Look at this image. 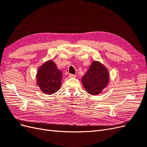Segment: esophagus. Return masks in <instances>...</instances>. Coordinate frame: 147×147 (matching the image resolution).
<instances>
[{"label":"esophagus","instance_id":"1","mask_svg":"<svg viewBox=\"0 0 147 147\" xmlns=\"http://www.w3.org/2000/svg\"><path fill=\"white\" fill-rule=\"evenodd\" d=\"M69 78H75V77H76V75H74V74H69Z\"/></svg>","mask_w":147,"mask_h":147}]
</instances>
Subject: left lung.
Returning a JSON list of instances; mask_svg holds the SVG:
<instances>
[{
  "label": "left lung",
  "mask_w": 147,
  "mask_h": 147,
  "mask_svg": "<svg viewBox=\"0 0 147 147\" xmlns=\"http://www.w3.org/2000/svg\"><path fill=\"white\" fill-rule=\"evenodd\" d=\"M110 75L107 68L100 62L94 61L82 78L86 92L92 96L98 95L108 86Z\"/></svg>",
  "instance_id": "obj_1"
}]
</instances>
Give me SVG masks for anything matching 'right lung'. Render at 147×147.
Masks as SVG:
<instances>
[{"instance_id":"add662e5","label":"right lung","mask_w":147,"mask_h":147,"mask_svg":"<svg viewBox=\"0 0 147 147\" xmlns=\"http://www.w3.org/2000/svg\"><path fill=\"white\" fill-rule=\"evenodd\" d=\"M62 71L50 59L38 68L36 75V84L44 94L51 95L56 92L61 86Z\"/></svg>"}]
</instances>
